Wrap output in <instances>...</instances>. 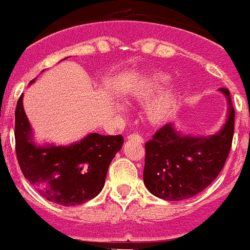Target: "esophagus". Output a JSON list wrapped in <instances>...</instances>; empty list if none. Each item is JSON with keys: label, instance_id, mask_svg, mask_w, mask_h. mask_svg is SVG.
Wrapping results in <instances>:
<instances>
[{"label": "esophagus", "instance_id": "obj_1", "mask_svg": "<svg viewBox=\"0 0 250 250\" xmlns=\"http://www.w3.org/2000/svg\"><path fill=\"white\" fill-rule=\"evenodd\" d=\"M128 140H135V141H139V143H144V138L141 135H139V134H130L129 136H128Z\"/></svg>", "mask_w": 250, "mask_h": 250}]
</instances>
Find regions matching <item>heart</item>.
I'll return each mask as SVG.
<instances>
[{"instance_id":"heart-1","label":"heart","mask_w":250,"mask_h":250,"mask_svg":"<svg viewBox=\"0 0 250 250\" xmlns=\"http://www.w3.org/2000/svg\"><path fill=\"white\" fill-rule=\"evenodd\" d=\"M169 77L164 74H157L140 83L133 91L132 97L136 101L145 103V102L153 98L156 94H158L160 91L164 90L169 85ZM177 93L170 92V93L163 94L162 97L152 102L146 111L149 122L153 123V125H160V123L165 122L175 112L176 107H177Z\"/></svg>"}]
</instances>
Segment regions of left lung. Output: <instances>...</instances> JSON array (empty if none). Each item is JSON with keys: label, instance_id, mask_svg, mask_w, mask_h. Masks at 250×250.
<instances>
[{"label": "left lung", "instance_id": "obj_1", "mask_svg": "<svg viewBox=\"0 0 250 250\" xmlns=\"http://www.w3.org/2000/svg\"><path fill=\"white\" fill-rule=\"evenodd\" d=\"M228 120L220 132L191 138L177 133L172 125H163L145 144L144 182L157 198L180 201L201 193L222 171L232 145L235 109L228 88Z\"/></svg>", "mask_w": 250, "mask_h": 250}]
</instances>
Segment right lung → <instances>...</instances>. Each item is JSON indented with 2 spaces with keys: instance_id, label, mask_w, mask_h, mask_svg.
I'll return each instance as SVG.
<instances>
[{
  "instance_id": "add662e5",
  "label": "right lung",
  "mask_w": 250,
  "mask_h": 250,
  "mask_svg": "<svg viewBox=\"0 0 250 250\" xmlns=\"http://www.w3.org/2000/svg\"><path fill=\"white\" fill-rule=\"evenodd\" d=\"M14 135L17 158L26 180L46 200L62 206H77L96 198L104 187L110 163L123 145L122 135L91 133L67 147L36 146L22 94L15 109Z\"/></svg>"
}]
</instances>
